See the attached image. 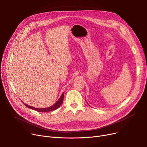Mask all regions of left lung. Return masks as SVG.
Instances as JSON below:
<instances>
[{
    "instance_id": "1",
    "label": "left lung",
    "mask_w": 147,
    "mask_h": 147,
    "mask_svg": "<svg viewBox=\"0 0 147 147\" xmlns=\"http://www.w3.org/2000/svg\"><path fill=\"white\" fill-rule=\"evenodd\" d=\"M87 103H88V102H87ZM88 105H89V104H88ZM89 106H90V105H89Z\"/></svg>"
}]
</instances>
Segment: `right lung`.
Listing matches in <instances>:
<instances>
[{
  "mask_svg": "<svg viewBox=\"0 0 147 147\" xmlns=\"http://www.w3.org/2000/svg\"><path fill=\"white\" fill-rule=\"evenodd\" d=\"M64 93L61 95V97L59 98V99L58 100V101H57V102H55V104H54L53 105H52V106L51 107H47V108H43V109H39V108H35V107H32L30 105H28L25 103H24V104L28 108H29V109H32V110H36L37 111H38V112H48V111H53V110H55L57 109H58V108L61 105L62 103L63 102V100H64Z\"/></svg>",
  "mask_w": 147,
  "mask_h": 147,
  "instance_id": "right-lung-1",
  "label": "right lung"
}]
</instances>
